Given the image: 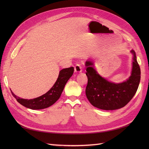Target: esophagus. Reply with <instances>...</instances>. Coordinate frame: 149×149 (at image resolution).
<instances>
[{"instance_id":"esophagus-1","label":"esophagus","mask_w":149,"mask_h":149,"mask_svg":"<svg viewBox=\"0 0 149 149\" xmlns=\"http://www.w3.org/2000/svg\"><path fill=\"white\" fill-rule=\"evenodd\" d=\"M74 71L76 73H80L82 71V68L79 64H76L74 66Z\"/></svg>"}]
</instances>
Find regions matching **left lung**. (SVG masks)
Wrapping results in <instances>:
<instances>
[{
  "mask_svg": "<svg viewBox=\"0 0 149 149\" xmlns=\"http://www.w3.org/2000/svg\"><path fill=\"white\" fill-rule=\"evenodd\" d=\"M131 76L125 82L115 84L102 78L94 69L91 61L86 62L88 84L86 94L91 104L103 110H115L124 107L132 100L141 80V69L134 50Z\"/></svg>",
  "mask_w": 149,
  "mask_h": 149,
  "instance_id": "left-lung-1",
  "label": "left lung"
}]
</instances>
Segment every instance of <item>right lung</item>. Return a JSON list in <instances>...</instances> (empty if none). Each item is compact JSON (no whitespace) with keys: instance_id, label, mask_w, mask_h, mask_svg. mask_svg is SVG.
<instances>
[{"instance_id":"right-lung-1","label":"right lung","mask_w":149,"mask_h":149,"mask_svg":"<svg viewBox=\"0 0 149 149\" xmlns=\"http://www.w3.org/2000/svg\"><path fill=\"white\" fill-rule=\"evenodd\" d=\"M74 68L72 66L63 69L60 71L59 76L55 83L49 91L43 95L33 100H25L16 96L12 91V96L20 104L31 109H42L53 105L58 99L63 91L65 86L68 79L73 75Z\"/></svg>"}]
</instances>
